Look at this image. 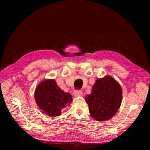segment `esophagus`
Here are the masks:
<instances>
[{
    "mask_svg": "<svg viewBox=\"0 0 150 150\" xmlns=\"http://www.w3.org/2000/svg\"><path fill=\"white\" fill-rule=\"evenodd\" d=\"M82 91L81 90H75L73 93V95H75V97H81L82 95Z\"/></svg>",
    "mask_w": 150,
    "mask_h": 150,
    "instance_id": "obj_1",
    "label": "esophagus"
}]
</instances>
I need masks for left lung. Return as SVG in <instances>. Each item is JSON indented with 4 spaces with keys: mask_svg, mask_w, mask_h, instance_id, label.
<instances>
[{
    "mask_svg": "<svg viewBox=\"0 0 150 150\" xmlns=\"http://www.w3.org/2000/svg\"><path fill=\"white\" fill-rule=\"evenodd\" d=\"M122 97V90L119 82L111 76L106 75L97 79L91 93L85 98L91 117L97 121H105L117 113Z\"/></svg>",
    "mask_w": 150,
    "mask_h": 150,
    "instance_id": "1",
    "label": "left lung"
}]
</instances>
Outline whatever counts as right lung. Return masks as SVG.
Returning a JSON list of instances; mask_svg holds the SVG:
<instances>
[{
    "label": "right lung",
    "mask_w": 150,
    "mask_h": 150,
    "mask_svg": "<svg viewBox=\"0 0 150 150\" xmlns=\"http://www.w3.org/2000/svg\"><path fill=\"white\" fill-rule=\"evenodd\" d=\"M35 100L42 113L50 117L59 116L73 100L71 95L60 89L55 79H44L35 90Z\"/></svg>",
    "instance_id": "1"
}]
</instances>
